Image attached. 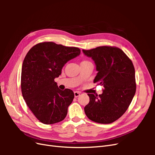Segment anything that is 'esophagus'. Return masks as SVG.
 I'll list each match as a JSON object with an SVG mask.
<instances>
[{"instance_id": "obj_1", "label": "esophagus", "mask_w": 155, "mask_h": 155, "mask_svg": "<svg viewBox=\"0 0 155 155\" xmlns=\"http://www.w3.org/2000/svg\"><path fill=\"white\" fill-rule=\"evenodd\" d=\"M80 92H78V91H76V92H74V96H75V97H78L79 95H80Z\"/></svg>"}]
</instances>
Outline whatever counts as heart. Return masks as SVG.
<instances>
[{
  "label": "heart",
  "mask_w": 155,
  "mask_h": 155,
  "mask_svg": "<svg viewBox=\"0 0 155 155\" xmlns=\"http://www.w3.org/2000/svg\"><path fill=\"white\" fill-rule=\"evenodd\" d=\"M91 62L90 61H87V60H84V61H83L81 62V64H85V63H90Z\"/></svg>",
  "instance_id": "obj_1"
}]
</instances>
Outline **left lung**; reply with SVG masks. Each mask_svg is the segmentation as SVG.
Segmentation results:
<instances>
[{
  "instance_id": "1",
  "label": "left lung",
  "mask_w": 155,
  "mask_h": 155,
  "mask_svg": "<svg viewBox=\"0 0 155 155\" xmlns=\"http://www.w3.org/2000/svg\"><path fill=\"white\" fill-rule=\"evenodd\" d=\"M83 53L94 61L98 72L94 83L104 87L101 94H88L90 101L84 108L91 120L111 124L127 110L137 84L134 65L128 56L115 46H102Z\"/></svg>"
}]
</instances>
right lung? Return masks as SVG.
Masks as SVG:
<instances>
[{
	"mask_svg": "<svg viewBox=\"0 0 155 155\" xmlns=\"http://www.w3.org/2000/svg\"><path fill=\"white\" fill-rule=\"evenodd\" d=\"M81 53L77 47L43 42L28 51L22 63L21 86L23 98L37 119L44 124L63 120L74 94L61 91L54 81L65 63Z\"/></svg>",
	"mask_w": 155,
	"mask_h": 155,
	"instance_id": "1",
	"label": "right lung"
}]
</instances>
